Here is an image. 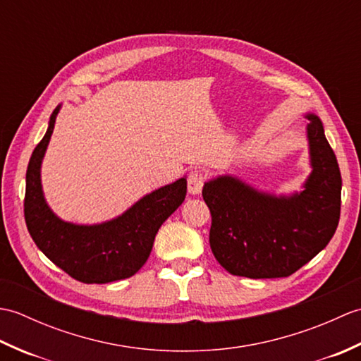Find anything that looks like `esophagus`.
<instances>
[{"label": "esophagus", "instance_id": "34e87169", "mask_svg": "<svg viewBox=\"0 0 361 361\" xmlns=\"http://www.w3.org/2000/svg\"><path fill=\"white\" fill-rule=\"evenodd\" d=\"M204 181H206L204 172L200 171V169H194V171L190 172L189 176H188V190H189V194H192V195L200 194L202 189H203Z\"/></svg>", "mask_w": 361, "mask_h": 361}]
</instances>
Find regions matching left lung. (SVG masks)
<instances>
[{"instance_id":"left-lung-1","label":"left lung","mask_w":361,"mask_h":361,"mask_svg":"<svg viewBox=\"0 0 361 361\" xmlns=\"http://www.w3.org/2000/svg\"><path fill=\"white\" fill-rule=\"evenodd\" d=\"M312 173L304 190L273 195L221 175L203 186L209 243L226 271L251 279L287 278L331 242L340 220L341 173L323 122L307 114Z\"/></svg>"}]
</instances>
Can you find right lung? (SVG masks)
<instances>
[{
    "mask_svg": "<svg viewBox=\"0 0 361 361\" xmlns=\"http://www.w3.org/2000/svg\"><path fill=\"white\" fill-rule=\"evenodd\" d=\"M60 105L37 144L26 171L25 220L43 255L83 283H106L133 276L149 259L159 226L185 202L186 178L142 197L122 216L101 225H74L60 220L46 203L40 167Z\"/></svg>",
    "mask_w": 361,
    "mask_h": 361,
    "instance_id": "add662e5",
    "label": "right lung"
}]
</instances>
